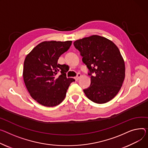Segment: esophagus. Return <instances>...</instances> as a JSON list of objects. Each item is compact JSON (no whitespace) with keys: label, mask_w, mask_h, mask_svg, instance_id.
<instances>
[{"label":"esophagus","mask_w":148,"mask_h":148,"mask_svg":"<svg viewBox=\"0 0 148 148\" xmlns=\"http://www.w3.org/2000/svg\"><path fill=\"white\" fill-rule=\"evenodd\" d=\"M81 76H82V75H81L80 74H78L75 77V79L77 81H78V80L80 79V78L81 77Z\"/></svg>","instance_id":"esophagus-1"}]
</instances>
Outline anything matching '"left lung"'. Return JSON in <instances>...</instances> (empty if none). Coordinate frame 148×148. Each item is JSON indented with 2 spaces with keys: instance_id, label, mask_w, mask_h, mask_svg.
<instances>
[{
  "instance_id": "1",
  "label": "left lung",
  "mask_w": 148,
  "mask_h": 148,
  "mask_svg": "<svg viewBox=\"0 0 148 148\" xmlns=\"http://www.w3.org/2000/svg\"><path fill=\"white\" fill-rule=\"evenodd\" d=\"M88 70L90 86L83 91L97 103L109 102L117 95L125 78V64L119 48L108 38L97 35L74 42Z\"/></svg>"
}]
</instances>
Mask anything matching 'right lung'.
<instances>
[{"label": "right lung", "instance_id": "right-lung-1", "mask_svg": "<svg viewBox=\"0 0 148 148\" xmlns=\"http://www.w3.org/2000/svg\"><path fill=\"white\" fill-rule=\"evenodd\" d=\"M71 41L43 42L26 56L23 78L33 99L43 106L52 107L61 103L70 84L75 81L67 78L68 68L58 64L60 56L66 52ZM61 72L59 76L57 74Z\"/></svg>", "mask_w": 148, "mask_h": 148}]
</instances>
